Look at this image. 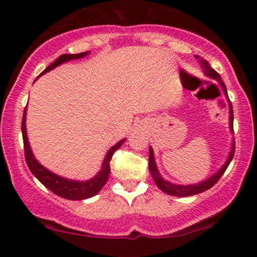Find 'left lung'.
<instances>
[{"instance_id":"obj_1","label":"left lung","mask_w":257,"mask_h":257,"mask_svg":"<svg viewBox=\"0 0 257 257\" xmlns=\"http://www.w3.org/2000/svg\"><path fill=\"white\" fill-rule=\"evenodd\" d=\"M196 58L198 59L199 57H196ZM199 63H202L203 71H204L205 75L208 76V77L216 79V81L221 84V87H222L223 91H225V95L228 96V95H227L226 85L223 84L222 79H221L219 73L215 71L213 67L209 65L208 61L203 60V59H199ZM229 128H231V132L233 133V108H232L231 102H229ZM234 151H235V144H234V141H233L231 152H229V156H228V158H227L226 163L223 164L222 167H221V169L219 170V172L215 173L213 176H210L209 179H206L205 181L199 182V184L175 185V184H172V182L167 181V180H164L161 176V174L158 173V169H157V166H156L155 158H153V151H152L151 147H150V156H149V169H150V173H151V176L153 178V180H155L156 185H157L158 188H161V190L163 191L164 193L170 194V196H175V197L193 196V194L202 193V192H204V191L209 190V188L213 187V186L216 184L217 181H219L221 176L223 175V173L226 172L227 167H228L229 163H231L233 156H234Z\"/></svg>"}]
</instances>
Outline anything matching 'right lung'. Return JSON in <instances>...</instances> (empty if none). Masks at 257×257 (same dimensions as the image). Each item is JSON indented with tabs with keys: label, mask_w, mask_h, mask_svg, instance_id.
<instances>
[{
	"label": "right lung",
	"mask_w": 257,
	"mask_h": 257,
	"mask_svg": "<svg viewBox=\"0 0 257 257\" xmlns=\"http://www.w3.org/2000/svg\"><path fill=\"white\" fill-rule=\"evenodd\" d=\"M89 54V52H83L79 53V54H63L60 55L54 63H52L47 67L43 73L51 71L52 69L59 66L60 64L66 63V61L73 60V59H79L83 58L85 55ZM26 107L24 110V114H23V120H22V133H23V141H24V152H25V161L28 164L30 172L34 174L36 178L40 180V182L46 186L48 190H51L53 193H55L59 197H63L65 199L70 200H82L90 198V197L95 196L96 193L104 187V185L107 182L108 175H110V162L112 156H113L114 151L119 149L122 146V144L124 143L125 139L120 140L119 143H117L116 145L112 146L108 150L107 155L102 162L101 170L94 176L93 179L87 180V181H75V180H69L61 178V176L57 175V174L49 172L48 169H46L43 166H41L37 162V159L34 157V153L31 151V147L29 145L28 141V135H26Z\"/></svg>",
	"instance_id": "add662e5"
}]
</instances>
